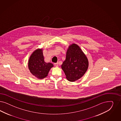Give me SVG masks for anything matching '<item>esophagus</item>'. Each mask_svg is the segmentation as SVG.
I'll list each match as a JSON object with an SVG mask.
<instances>
[{
	"label": "esophagus",
	"mask_w": 121,
	"mask_h": 121,
	"mask_svg": "<svg viewBox=\"0 0 121 121\" xmlns=\"http://www.w3.org/2000/svg\"><path fill=\"white\" fill-rule=\"evenodd\" d=\"M54 66H55L56 67H58V63H54Z\"/></svg>",
	"instance_id": "obj_1"
}]
</instances>
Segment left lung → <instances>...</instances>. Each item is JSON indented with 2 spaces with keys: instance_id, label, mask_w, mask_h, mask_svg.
I'll return each mask as SVG.
<instances>
[{
  "instance_id": "8db88e82",
  "label": "left lung",
  "mask_w": 121,
  "mask_h": 121,
  "mask_svg": "<svg viewBox=\"0 0 121 121\" xmlns=\"http://www.w3.org/2000/svg\"><path fill=\"white\" fill-rule=\"evenodd\" d=\"M88 61L79 46L73 43L68 47L65 60L61 65L67 79L74 82L83 76L88 70Z\"/></svg>"
}]
</instances>
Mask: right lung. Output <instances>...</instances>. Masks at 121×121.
I'll return each instance as SVG.
<instances>
[{"label": "right lung", "mask_w": 121, "mask_h": 121, "mask_svg": "<svg viewBox=\"0 0 121 121\" xmlns=\"http://www.w3.org/2000/svg\"><path fill=\"white\" fill-rule=\"evenodd\" d=\"M53 67L52 63L45 62L42 49H38L34 51L29 60V71L33 75L39 79L46 78L50 69Z\"/></svg>", "instance_id": "obj_1"}]
</instances>
